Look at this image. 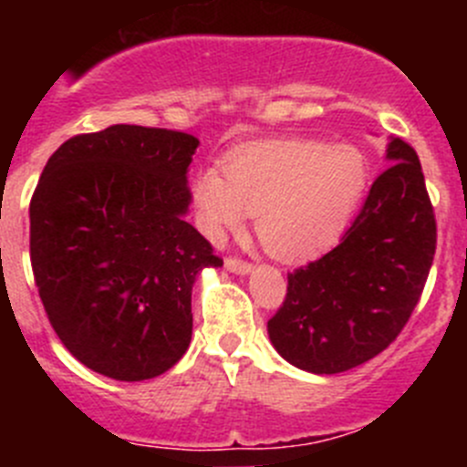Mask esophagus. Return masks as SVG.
I'll list each match as a JSON object with an SVG mask.
<instances>
[{"instance_id": "esophagus-1", "label": "esophagus", "mask_w": 467, "mask_h": 467, "mask_svg": "<svg viewBox=\"0 0 467 467\" xmlns=\"http://www.w3.org/2000/svg\"><path fill=\"white\" fill-rule=\"evenodd\" d=\"M225 268H228V271H233V273H251V268H253V264L248 262V260H242V257H234V255H230V257H225Z\"/></svg>"}]
</instances>
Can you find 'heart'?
<instances>
[{
  "label": "heart",
  "mask_w": 467,
  "mask_h": 467,
  "mask_svg": "<svg viewBox=\"0 0 467 467\" xmlns=\"http://www.w3.org/2000/svg\"><path fill=\"white\" fill-rule=\"evenodd\" d=\"M192 181L201 230L221 242L255 214L262 246L280 260H305L332 246L364 201L366 155L352 144L285 138L246 144Z\"/></svg>",
  "instance_id": "b5f03b06"
}]
</instances>
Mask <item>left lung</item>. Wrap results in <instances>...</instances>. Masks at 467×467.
<instances>
[{"label": "left lung", "instance_id": "1", "mask_svg": "<svg viewBox=\"0 0 467 467\" xmlns=\"http://www.w3.org/2000/svg\"><path fill=\"white\" fill-rule=\"evenodd\" d=\"M341 244L294 268L268 318V337L289 364L318 375L350 370L390 346L411 318L436 253V216L416 149L390 138Z\"/></svg>", "mask_w": 467, "mask_h": 467}]
</instances>
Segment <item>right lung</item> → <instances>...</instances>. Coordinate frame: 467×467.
<instances>
[{"label": "right lung", "mask_w": 467, "mask_h": 467, "mask_svg": "<svg viewBox=\"0 0 467 467\" xmlns=\"http://www.w3.org/2000/svg\"><path fill=\"white\" fill-rule=\"evenodd\" d=\"M190 133L115 124L60 144L31 196V268L51 327L119 381L162 375L192 341V286L223 260L185 221Z\"/></svg>", "instance_id": "obj_1"}]
</instances>
